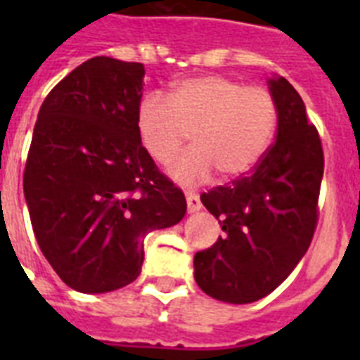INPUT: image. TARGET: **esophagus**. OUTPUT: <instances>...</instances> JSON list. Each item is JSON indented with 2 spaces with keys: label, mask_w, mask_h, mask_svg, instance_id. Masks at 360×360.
Instances as JSON below:
<instances>
[{
  "label": "esophagus",
  "mask_w": 360,
  "mask_h": 360,
  "mask_svg": "<svg viewBox=\"0 0 360 360\" xmlns=\"http://www.w3.org/2000/svg\"><path fill=\"white\" fill-rule=\"evenodd\" d=\"M186 207H188V213H196L202 209V202H200V196H198L196 192H186Z\"/></svg>",
  "instance_id": "obj_1"
}]
</instances>
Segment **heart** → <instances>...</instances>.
<instances>
[{"mask_svg":"<svg viewBox=\"0 0 360 360\" xmlns=\"http://www.w3.org/2000/svg\"><path fill=\"white\" fill-rule=\"evenodd\" d=\"M134 123L141 147L162 166L179 155L191 130L194 147L172 166L181 183H202L214 169L222 179H236L267 153L278 103L267 87L200 75L174 82L166 98L147 93L136 106Z\"/></svg>","mask_w":360,"mask_h":360,"instance_id":"heart-1","label":"heart"}]
</instances>
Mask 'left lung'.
<instances>
[{"label": "left lung", "instance_id": "1", "mask_svg": "<svg viewBox=\"0 0 360 360\" xmlns=\"http://www.w3.org/2000/svg\"><path fill=\"white\" fill-rule=\"evenodd\" d=\"M269 89L278 103L274 143L248 174L200 196L224 236L196 252L194 278L209 297L233 304L276 290L301 262L318 226L321 138L290 82L269 80Z\"/></svg>", "mask_w": 360, "mask_h": 360}]
</instances>
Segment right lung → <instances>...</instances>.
<instances>
[{"mask_svg":"<svg viewBox=\"0 0 360 360\" xmlns=\"http://www.w3.org/2000/svg\"><path fill=\"white\" fill-rule=\"evenodd\" d=\"M146 69L87 59L44 98L24 169L41 252L65 284L106 293L138 278L147 233L186 213L136 132Z\"/></svg>","mask_w":360,"mask_h":360,"instance_id":"add662e5","label":"right lung"}]
</instances>
